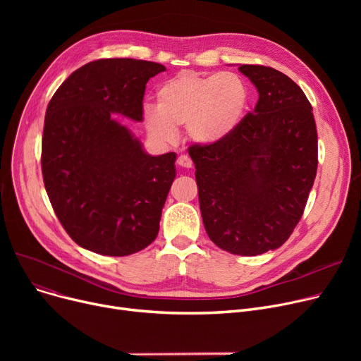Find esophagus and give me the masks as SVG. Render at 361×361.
I'll return each instance as SVG.
<instances>
[{
    "mask_svg": "<svg viewBox=\"0 0 361 361\" xmlns=\"http://www.w3.org/2000/svg\"><path fill=\"white\" fill-rule=\"evenodd\" d=\"M177 165L181 166V168H192V166H193V162H192V159L188 158L187 155H181V157H178V159H177Z\"/></svg>",
    "mask_w": 361,
    "mask_h": 361,
    "instance_id": "34e87169",
    "label": "esophagus"
}]
</instances>
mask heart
I'll return each instance as SVG.
<instances>
[{
	"label": "heart",
	"instance_id": "obj_1",
	"mask_svg": "<svg viewBox=\"0 0 361 361\" xmlns=\"http://www.w3.org/2000/svg\"><path fill=\"white\" fill-rule=\"evenodd\" d=\"M250 105V89L235 73H181L157 92V108H146L145 127L164 143L177 137L185 126L188 140L216 145L230 137L244 120Z\"/></svg>",
	"mask_w": 361,
	"mask_h": 361
}]
</instances>
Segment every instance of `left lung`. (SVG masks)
I'll use <instances>...</instances> for the list:
<instances>
[{"instance_id":"obj_1","label":"left lung","mask_w":361,"mask_h":361,"mask_svg":"<svg viewBox=\"0 0 361 361\" xmlns=\"http://www.w3.org/2000/svg\"><path fill=\"white\" fill-rule=\"evenodd\" d=\"M259 99L230 137L193 145L188 155L204 230L219 249L240 256L275 250L288 240L317 169L313 108L283 73L243 64Z\"/></svg>"}]
</instances>
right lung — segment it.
Returning <instances> with one entry per match:
<instances>
[{"mask_svg": "<svg viewBox=\"0 0 361 361\" xmlns=\"http://www.w3.org/2000/svg\"><path fill=\"white\" fill-rule=\"evenodd\" d=\"M161 71L162 64L143 60L92 61L48 104L41 158L47 193L67 234L93 253L133 255L158 235L177 155L146 154L116 116L140 123L146 83Z\"/></svg>", "mask_w": 361, "mask_h": 361, "instance_id": "add662e5", "label": "right lung"}]
</instances>
